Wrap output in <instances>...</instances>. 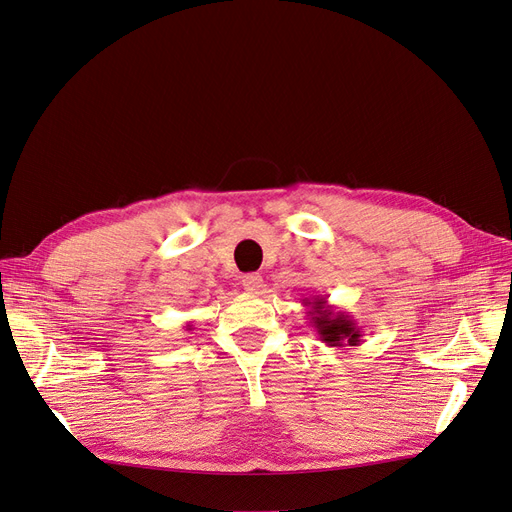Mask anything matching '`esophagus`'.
Wrapping results in <instances>:
<instances>
[{
  "label": "esophagus",
  "instance_id": "esophagus-1",
  "mask_svg": "<svg viewBox=\"0 0 512 512\" xmlns=\"http://www.w3.org/2000/svg\"><path fill=\"white\" fill-rule=\"evenodd\" d=\"M242 287L249 291V293H259V289L263 287V278L257 272L251 274H244L242 276Z\"/></svg>",
  "mask_w": 512,
  "mask_h": 512
}]
</instances>
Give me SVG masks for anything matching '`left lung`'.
<instances>
[{
  "mask_svg": "<svg viewBox=\"0 0 512 512\" xmlns=\"http://www.w3.org/2000/svg\"><path fill=\"white\" fill-rule=\"evenodd\" d=\"M304 306L310 310V323L318 333V339L329 348H346V346H361L363 329L356 325V320L346 312H335L333 306L327 304V297L304 299Z\"/></svg>",
  "mask_w": 512,
  "mask_h": 512,
  "instance_id": "1",
  "label": "left lung"
}]
</instances>
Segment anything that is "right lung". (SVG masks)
<instances>
[{
  "label": "right lung",
  "instance_id": "add662e5",
  "mask_svg": "<svg viewBox=\"0 0 512 512\" xmlns=\"http://www.w3.org/2000/svg\"><path fill=\"white\" fill-rule=\"evenodd\" d=\"M185 331H192V325H187V327H185Z\"/></svg>",
  "mask_w": 512,
  "mask_h": 512
}]
</instances>
